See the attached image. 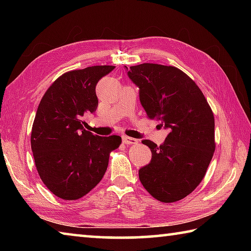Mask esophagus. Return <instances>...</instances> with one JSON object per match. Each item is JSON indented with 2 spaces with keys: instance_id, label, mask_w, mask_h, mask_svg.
I'll return each mask as SVG.
<instances>
[{
  "instance_id": "esophagus-1",
  "label": "esophagus",
  "mask_w": 251,
  "mask_h": 251,
  "mask_svg": "<svg viewBox=\"0 0 251 251\" xmlns=\"http://www.w3.org/2000/svg\"><path fill=\"white\" fill-rule=\"evenodd\" d=\"M123 143L128 144V145H130V144H137L138 139L129 137V136H123Z\"/></svg>"
}]
</instances>
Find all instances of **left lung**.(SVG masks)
<instances>
[{"instance_id":"8db88e82","label":"left lung","mask_w":251,"mask_h":251,"mask_svg":"<svg viewBox=\"0 0 251 251\" xmlns=\"http://www.w3.org/2000/svg\"><path fill=\"white\" fill-rule=\"evenodd\" d=\"M127 71L147 117L169 130L160 146L142 142L151 160L138 171L139 180L157 201H180L201 184L214 155V114L201 88L177 67L144 63Z\"/></svg>"}]
</instances>
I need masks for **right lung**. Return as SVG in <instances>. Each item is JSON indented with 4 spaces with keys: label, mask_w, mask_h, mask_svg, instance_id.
Returning a JSON list of instances; mask_svg holds the SVG:
<instances>
[{
    "label": "right lung",
    "mask_w": 251,
    "mask_h": 251,
    "mask_svg": "<svg viewBox=\"0 0 251 251\" xmlns=\"http://www.w3.org/2000/svg\"><path fill=\"white\" fill-rule=\"evenodd\" d=\"M114 69L97 65L67 72L37 107L31 134L34 161L44 185L65 201L79 199L99 184L110 151L122 144L121 136L101 137L86 130L83 121L99 105L96 84Z\"/></svg>",
    "instance_id": "right-lung-1"
}]
</instances>
